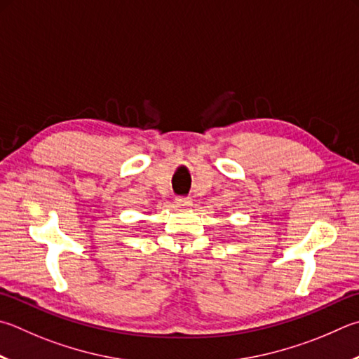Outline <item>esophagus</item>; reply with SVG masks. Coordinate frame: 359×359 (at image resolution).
I'll return each mask as SVG.
<instances>
[{
  "mask_svg": "<svg viewBox=\"0 0 359 359\" xmlns=\"http://www.w3.org/2000/svg\"><path fill=\"white\" fill-rule=\"evenodd\" d=\"M175 205L182 207V208L190 207V205H193V199L191 198H177L175 199Z\"/></svg>",
  "mask_w": 359,
  "mask_h": 359,
  "instance_id": "esophagus-1",
  "label": "esophagus"
}]
</instances>
